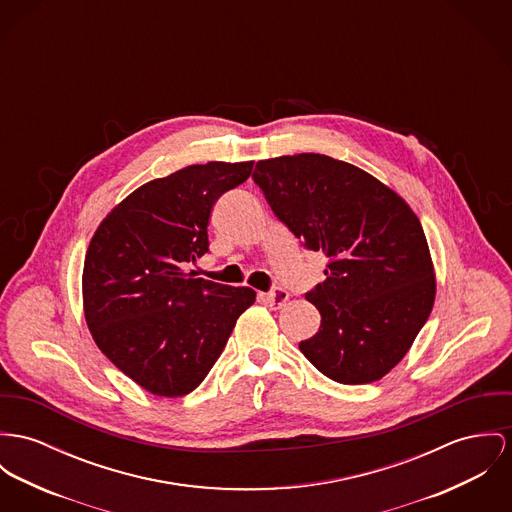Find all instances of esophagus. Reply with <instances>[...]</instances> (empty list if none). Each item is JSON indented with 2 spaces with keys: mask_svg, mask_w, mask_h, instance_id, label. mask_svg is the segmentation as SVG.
Returning a JSON list of instances; mask_svg holds the SVG:
<instances>
[{
  "mask_svg": "<svg viewBox=\"0 0 512 512\" xmlns=\"http://www.w3.org/2000/svg\"><path fill=\"white\" fill-rule=\"evenodd\" d=\"M263 298L273 306V308H282L286 302H288V292L284 288H273L271 292L263 294Z\"/></svg>",
  "mask_w": 512,
  "mask_h": 512,
  "instance_id": "1",
  "label": "esophagus"
}]
</instances>
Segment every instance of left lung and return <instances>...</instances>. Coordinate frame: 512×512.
Returning a JSON list of instances; mask_svg holds the SVG:
<instances>
[{
	"instance_id": "obj_1",
	"label": "left lung",
	"mask_w": 512,
	"mask_h": 512,
	"mask_svg": "<svg viewBox=\"0 0 512 512\" xmlns=\"http://www.w3.org/2000/svg\"><path fill=\"white\" fill-rule=\"evenodd\" d=\"M253 181L306 249L329 259L306 294L321 314L300 351L339 384H370L407 354L429 319L436 280L423 226L370 173L321 154L257 161Z\"/></svg>"
}]
</instances>
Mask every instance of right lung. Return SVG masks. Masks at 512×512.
<instances>
[{
	"mask_svg": "<svg viewBox=\"0 0 512 512\" xmlns=\"http://www.w3.org/2000/svg\"><path fill=\"white\" fill-rule=\"evenodd\" d=\"M253 161H208L124 198L91 237L83 263L87 327L120 372L159 397L191 394L224 351L255 290L185 273L208 253L212 206Z\"/></svg>",
	"mask_w": 512,
	"mask_h": 512,
	"instance_id": "add662e5",
	"label": "right lung"
}]
</instances>
